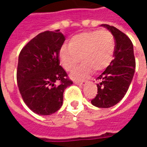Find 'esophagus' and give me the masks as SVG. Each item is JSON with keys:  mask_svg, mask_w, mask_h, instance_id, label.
Returning <instances> with one entry per match:
<instances>
[{"mask_svg": "<svg viewBox=\"0 0 147 147\" xmlns=\"http://www.w3.org/2000/svg\"><path fill=\"white\" fill-rule=\"evenodd\" d=\"M74 83L76 84V85H84L86 83V82H79V81H74Z\"/></svg>", "mask_w": 147, "mask_h": 147, "instance_id": "obj_1", "label": "esophagus"}]
</instances>
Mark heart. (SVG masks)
Instances as JSON below:
<instances>
[{
  "mask_svg": "<svg viewBox=\"0 0 147 147\" xmlns=\"http://www.w3.org/2000/svg\"><path fill=\"white\" fill-rule=\"evenodd\" d=\"M115 52L114 37L109 30L86 31L73 36L69 46L62 45L59 59L62 68L71 71L81 59L83 63L71 74L72 79H82L94 71L106 69L112 62Z\"/></svg>",
  "mask_w": 147,
  "mask_h": 147,
  "instance_id": "heart-1",
  "label": "heart"
}]
</instances>
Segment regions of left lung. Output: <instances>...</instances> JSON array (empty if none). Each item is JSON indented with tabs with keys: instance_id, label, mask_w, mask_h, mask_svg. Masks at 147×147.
I'll return each mask as SVG.
<instances>
[{
	"instance_id": "obj_1",
	"label": "left lung",
	"mask_w": 147,
	"mask_h": 147,
	"mask_svg": "<svg viewBox=\"0 0 147 147\" xmlns=\"http://www.w3.org/2000/svg\"><path fill=\"white\" fill-rule=\"evenodd\" d=\"M107 28L115 40L114 59L105 71L97 78L98 94L92 104L100 108H108L117 105L124 97L134 75L135 62L134 47L130 38L118 29L107 24Z\"/></svg>"
}]
</instances>
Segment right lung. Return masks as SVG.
Returning a JSON list of instances; mask_svg holds the SVG:
<instances>
[{"instance_id": "right-lung-1", "label": "right lung", "mask_w": 147, "mask_h": 147, "mask_svg": "<svg viewBox=\"0 0 147 147\" xmlns=\"http://www.w3.org/2000/svg\"><path fill=\"white\" fill-rule=\"evenodd\" d=\"M65 40L59 30L45 31L20 53L17 71L20 93L27 107L39 115H50L59 110L65 89L72 85L59 65V51Z\"/></svg>"}]
</instances>
